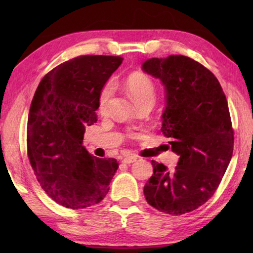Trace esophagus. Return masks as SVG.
<instances>
[{"mask_svg":"<svg viewBox=\"0 0 253 253\" xmlns=\"http://www.w3.org/2000/svg\"><path fill=\"white\" fill-rule=\"evenodd\" d=\"M136 160H137V157H135V156H127V157L123 158V162L126 163V164H131V163L136 162Z\"/></svg>","mask_w":253,"mask_h":253,"instance_id":"34e87169","label":"esophagus"}]
</instances>
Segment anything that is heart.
Returning <instances> with one entry per match:
<instances>
[{
	"instance_id": "obj_1",
	"label": "heart",
	"mask_w": 253,
	"mask_h": 253,
	"mask_svg": "<svg viewBox=\"0 0 253 253\" xmlns=\"http://www.w3.org/2000/svg\"><path fill=\"white\" fill-rule=\"evenodd\" d=\"M124 87L126 91L129 93L131 99L135 104H151L153 105L156 98V88L153 80L147 75L143 72H134L127 77L124 81ZM113 95V87L111 84H106L99 95V104H98V110L100 113H105L110 100V97Z\"/></svg>"
}]
</instances>
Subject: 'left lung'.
Returning a JSON list of instances; mask_svg holds the SVG:
<instances>
[{"instance_id": "1", "label": "left lung", "mask_w": 253, "mask_h": 253, "mask_svg": "<svg viewBox=\"0 0 253 253\" xmlns=\"http://www.w3.org/2000/svg\"><path fill=\"white\" fill-rule=\"evenodd\" d=\"M142 68L164 85L162 131L179 156L172 172L152 161L144 195L158 211L181 215L207 202L228 169L234 143L228 101L215 76L188 57L152 58Z\"/></svg>"}]
</instances>
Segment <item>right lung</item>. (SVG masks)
<instances>
[{"label": "right lung", "mask_w": 253, "mask_h": 253, "mask_svg": "<svg viewBox=\"0 0 253 253\" xmlns=\"http://www.w3.org/2000/svg\"><path fill=\"white\" fill-rule=\"evenodd\" d=\"M122 57L81 55L48 72L30 107L28 156L38 182L68 209L99 203L118 169L115 158L91 156L83 146L85 127L97 122L99 95Z\"/></svg>", "instance_id": "1"}]
</instances>
